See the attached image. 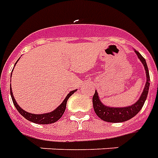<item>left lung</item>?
<instances>
[{
    "label": "left lung",
    "mask_w": 158,
    "mask_h": 158,
    "mask_svg": "<svg viewBox=\"0 0 158 158\" xmlns=\"http://www.w3.org/2000/svg\"><path fill=\"white\" fill-rule=\"evenodd\" d=\"M135 52L136 55L138 56L140 62L143 64L145 70V75H146V82H145V88L143 89L141 95H140L139 99L135 104L129 106L110 107V106L104 105L100 101L99 94L95 90L94 94L93 97V106H94V111L97 114V116L103 121H106L108 123H123L125 121L129 120L132 117H134L138 114L139 111L142 109V107L145 104V101L147 98V94H148L149 87H150V75H149L148 67L145 62V59L135 49Z\"/></svg>",
    "instance_id": "obj_1"
}]
</instances>
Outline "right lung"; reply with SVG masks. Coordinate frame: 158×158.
Returning a JSON list of instances; mask_svg holds the SVG:
<instances>
[{"instance_id":"add662e5","label":"right lung","mask_w":158,"mask_h":158,"mask_svg":"<svg viewBox=\"0 0 158 158\" xmlns=\"http://www.w3.org/2000/svg\"><path fill=\"white\" fill-rule=\"evenodd\" d=\"M18 61H19V60H18ZM18 61H17V62H18ZM11 77H12V73H11ZM76 91H77V89H76V90H73V91H70V93L67 94V96L65 97V99H64L63 102L61 103L54 110H52V111H50V112L48 113H43V114H32V113L25 111L24 110L22 109V108L17 104L16 100H15L14 97H13L12 88H10V93H11V97H12V99H13V105L16 107V109L18 110V111H19L25 119H27L28 121L38 124L53 123H55V122H57V121L59 120V118L63 116L64 112V110H65L67 100H68V99H69L70 96L73 94Z\"/></svg>"}]
</instances>
